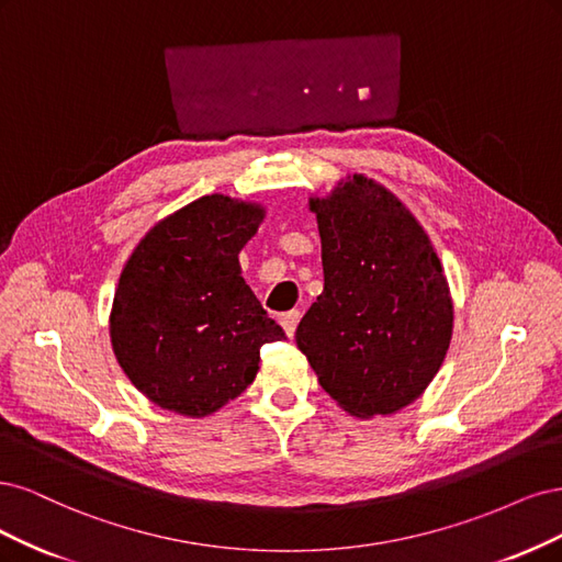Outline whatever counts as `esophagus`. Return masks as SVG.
Masks as SVG:
<instances>
[{
	"label": "esophagus",
	"instance_id": "34e87169",
	"mask_svg": "<svg viewBox=\"0 0 562 562\" xmlns=\"http://www.w3.org/2000/svg\"><path fill=\"white\" fill-rule=\"evenodd\" d=\"M299 319H301V313H299V311H289V313L280 315V324H282V327H284V331H286V336H289V338L294 336Z\"/></svg>",
	"mask_w": 562,
	"mask_h": 562
}]
</instances>
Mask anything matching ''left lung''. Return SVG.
Wrapping results in <instances>:
<instances>
[{
	"label": "left lung",
	"instance_id": "1",
	"mask_svg": "<svg viewBox=\"0 0 562 562\" xmlns=\"http://www.w3.org/2000/svg\"><path fill=\"white\" fill-rule=\"evenodd\" d=\"M324 292L296 327L319 385L357 418L418 400L452 336V301L427 233L396 195L355 175L311 198Z\"/></svg>",
	"mask_w": 562,
	"mask_h": 562
}]
</instances>
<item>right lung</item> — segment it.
<instances>
[{
  "mask_svg": "<svg viewBox=\"0 0 562 562\" xmlns=\"http://www.w3.org/2000/svg\"><path fill=\"white\" fill-rule=\"evenodd\" d=\"M263 210L203 195L158 222L125 263L110 317L131 383L160 408L203 418L243 394L263 342L286 338L240 276Z\"/></svg>",
  "mask_w": 562,
  "mask_h": 562,
  "instance_id": "1",
  "label": "right lung"
}]
</instances>
